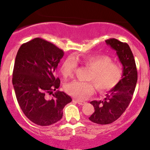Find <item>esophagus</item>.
Instances as JSON below:
<instances>
[{"mask_svg":"<svg viewBox=\"0 0 150 150\" xmlns=\"http://www.w3.org/2000/svg\"><path fill=\"white\" fill-rule=\"evenodd\" d=\"M73 101H76V102L77 103V104H80V105H84V104H86L85 101H81V100H78V99H73Z\"/></svg>","mask_w":150,"mask_h":150,"instance_id":"1","label":"esophagus"}]
</instances>
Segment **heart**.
Listing matches in <instances>:
<instances>
[{"instance_id": "obj_1", "label": "heart", "mask_w": 150, "mask_h": 150, "mask_svg": "<svg viewBox=\"0 0 150 150\" xmlns=\"http://www.w3.org/2000/svg\"><path fill=\"white\" fill-rule=\"evenodd\" d=\"M82 61L90 68L87 80L92 81L99 92H104L116 87L123 77V69L120 65L113 63L109 56L94 55L82 59L69 56L61 65L63 76L70 77L76 68L77 62ZM94 85L91 82L73 80L65 87V91L70 95L79 99H85L94 92Z\"/></svg>"}]
</instances>
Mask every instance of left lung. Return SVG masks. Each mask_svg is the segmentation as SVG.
Instances as JSON below:
<instances>
[{
	"label": "left lung",
	"instance_id": "8db88e82",
	"mask_svg": "<svg viewBox=\"0 0 150 150\" xmlns=\"http://www.w3.org/2000/svg\"><path fill=\"white\" fill-rule=\"evenodd\" d=\"M105 42L116 51L123 65V77L118 85L106 94L104 100L90 102L94 106V112L89 119L100 125L113 123L123 114L131 101L137 81L135 61L128 44L116 39Z\"/></svg>",
	"mask_w": 150,
	"mask_h": 150
}]
</instances>
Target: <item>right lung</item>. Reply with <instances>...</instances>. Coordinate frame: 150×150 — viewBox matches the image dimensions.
<instances>
[{
  "label": "right lung",
  "mask_w": 150,
  "mask_h": 150,
  "mask_svg": "<svg viewBox=\"0 0 150 150\" xmlns=\"http://www.w3.org/2000/svg\"><path fill=\"white\" fill-rule=\"evenodd\" d=\"M63 55V50L41 38L23 44L17 53L13 73L15 95L24 114L37 125L58 122L63 108L72 101L65 92L53 93L60 87L55 71ZM51 93L49 100L47 95Z\"/></svg>",
  "instance_id": "obj_1"
}]
</instances>
